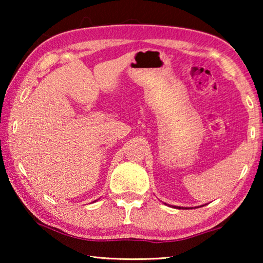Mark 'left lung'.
<instances>
[{"label": "left lung", "mask_w": 263, "mask_h": 263, "mask_svg": "<svg viewBox=\"0 0 263 263\" xmlns=\"http://www.w3.org/2000/svg\"><path fill=\"white\" fill-rule=\"evenodd\" d=\"M201 206H204V205H201ZM176 209H191V208H182V206H174Z\"/></svg>", "instance_id": "8db88e82"}]
</instances>
